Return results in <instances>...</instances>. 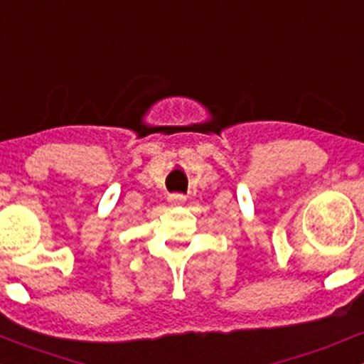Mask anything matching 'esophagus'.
<instances>
[{"label": "esophagus", "instance_id": "esophagus-1", "mask_svg": "<svg viewBox=\"0 0 364 364\" xmlns=\"http://www.w3.org/2000/svg\"><path fill=\"white\" fill-rule=\"evenodd\" d=\"M186 199H187L186 194H181V193H175V194H170L168 196V203L173 204V206L186 203Z\"/></svg>", "mask_w": 364, "mask_h": 364}]
</instances>
